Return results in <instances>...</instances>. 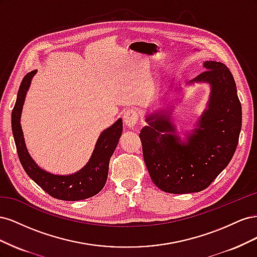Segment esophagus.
<instances>
[{
  "label": "esophagus",
  "mask_w": 257,
  "mask_h": 257,
  "mask_svg": "<svg viewBox=\"0 0 257 257\" xmlns=\"http://www.w3.org/2000/svg\"><path fill=\"white\" fill-rule=\"evenodd\" d=\"M123 122L128 127H134L138 122V111L135 109H128L123 114Z\"/></svg>",
  "instance_id": "esophagus-1"
}]
</instances>
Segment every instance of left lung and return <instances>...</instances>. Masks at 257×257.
Listing matches in <instances>:
<instances>
[{"label": "left lung", "mask_w": 257, "mask_h": 257, "mask_svg": "<svg viewBox=\"0 0 257 257\" xmlns=\"http://www.w3.org/2000/svg\"><path fill=\"white\" fill-rule=\"evenodd\" d=\"M204 67L190 83L207 82L211 91L207 109L188 141L177 135L169 111L147 115L148 125L139 134L152 181L167 193L207 189L228 165L238 145L242 111L234 77L221 62L206 61Z\"/></svg>", "instance_id": "8db88e82"}]
</instances>
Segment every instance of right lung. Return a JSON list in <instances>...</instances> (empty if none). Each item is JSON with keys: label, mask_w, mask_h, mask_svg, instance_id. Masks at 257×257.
Wrapping results in <instances>:
<instances>
[{"label": "right lung", "mask_w": 257, "mask_h": 257, "mask_svg": "<svg viewBox=\"0 0 257 257\" xmlns=\"http://www.w3.org/2000/svg\"><path fill=\"white\" fill-rule=\"evenodd\" d=\"M36 72L32 71L23 77L12 112V130L21 165L28 176L54 198L75 201L94 196L103 190L106 183L109 161L122 134V119L116 120L100 134L89 162L79 172L66 176L46 172L29 154L20 124L27 91Z\"/></svg>", "instance_id": "right-lung-1"}]
</instances>
